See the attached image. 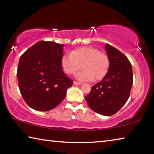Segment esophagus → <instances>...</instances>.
<instances>
[{
	"label": "esophagus",
	"instance_id": "esophagus-1",
	"mask_svg": "<svg viewBox=\"0 0 154 154\" xmlns=\"http://www.w3.org/2000/svg\"><path fill=\"white\" fill-rule=\"evenodd\" d=\"M73 84L75 85H82V82H73Z\"/></svg>",
	"mask_w": 154,
	"mask_h": 154
}]
</instances>
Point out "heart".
<instances>
[{"mask_svg": "<svg viewBox=\"0 0 154 154\" xmlns=\"http://www.w3.org/2000/svg\"><path fill=\"white\" fill-rule=\"evenodd\" d=\"M62 69L68 75H74L82 67L83 69L76 75L77 79L98 81L108 72L110 61L107 54L93 47H82L65 54L62 57Z\"/></svg>", "mask_w": 154, "mask_h": 154, "instance_id": "obj_1", "label": "heart"}]
</instances>
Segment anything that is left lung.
Listing matches in <instances>:
<instances>
[{
	"label": "left lung",
	"mask_w": 154,
	"mask_h": 154,
	"mask_svg": "<svg viewBox=\"0 0 154 154\" xmlns=\"http://www.w3.org/2000/svg\"><path fill=\"white\" fill-rule=\"evenodd\" d=\"M105 49L110 61L108 72L102 81L93 85L85 98L94 111L109 116L116 113L127 102L133 75L132 65L126 56L109 44Z\"/></svg>",
	"instance_id": "left-lung-1"
}]
</instances>
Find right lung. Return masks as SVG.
<instances>
[{
  "label": "right lung",
  "instance_id": "obj_1",
  "mask_svg": "<svg viewBox=\"0 0 154 154\" xmlns=\"http://www.w3.org/2000/svg\"><path fill=\"white\" fill-rule=\"evenodd\" d=\"M63 44L41 41L21 56L17 66L18 85L27 105L47 111L64 100L72 80L62 71Z\"/></svg>",
  "mask_w": 154,
  "mask_h": 154
}]
</instances>
